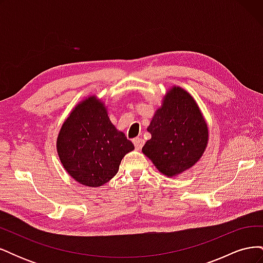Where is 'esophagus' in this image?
Wrapping results in <instances>:
<instances>
[{"label": "esophagus", "mask_w": 263, "mask_h": 263, "mask_svg": "<svg viewBox=\"0 0 263 263\" xmlns=\"http://www.w3.org/2000/svg\"><path fill=\"white\" fill-rule=\"evenodd\" d=\"M133 142H134V146L136 147V149H141L142 146H144V144H145V141L142 138H135L133 140Z\"/></svg>", "instance_id": "obj_1"}]
</instances>
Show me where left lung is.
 <instances>
[{
	"instance_id": "left-lung-1",
	"label": "left lung",
	"mask_w": 263,
	"mask_h": 263,
	"mask_svg": "<svg viewBox=\"0 0 263 263\" xmlns=\"http://www.w3.org/2000/svg\"><path fill=\"white\" fill-rule=\"evenodd\" d=\"M147 130L151 138L142 153L168 177L194 165L209 140L208 125L196 102L179 86H173L165 95Z\"/></svg>"
}]
</instances>
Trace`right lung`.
Returning <instances> with one entry per match:
<instances>
[{"mask_svg":"<svg viewBox=\"0 0 263 263\" xmlns=\"http://www.w3.org/2000/svg\"><path fill=\"white\" fill-rule=\"evenodd\" d=\"M133 142L110 123L104 104L90 97L78 104L63 123L57 151L63 168L77 182L97 187L118 171Z\"/></svg>","mask_w":263,"mask_h":263,"instance_id":"1","label":"right lung"}]
</instances>
